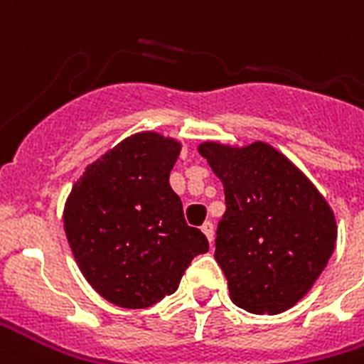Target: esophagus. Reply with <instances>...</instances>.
Segmentation results:
<instances>
[{"instance_id":"1","label":"esophagus","mask_w":364,"mask_h":364,"mask_svg":"<svg viewBox=\"0 0 364 364\" xmlns=\"http://www.w3.org/2000/svg\"><path fill=\"white\" fill-rule=\"evenodd\" d=\"M202 231H204V235L208 237V240H210V242H213V223L212 221H206V223L202 225Z\"/></svg>"}]
</instances>
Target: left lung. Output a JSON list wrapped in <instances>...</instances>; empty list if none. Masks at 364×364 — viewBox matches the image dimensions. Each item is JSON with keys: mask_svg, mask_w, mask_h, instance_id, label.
Segmentation results:
<instances>
[{"mask_svg": "<svg viewBox=\"0 0 364 364\" xmlns=\"http://www.w3.org/2000/svg\"><path fill=\"white\" fill-rule=\"evenodd\" d=\"M198 152L225 188L215 262L231 301L279 315L298 304L326 267L336 215L311 179L263 141L232 146L204 141Z\"/></svg>", "mask_w": 364, "mask_h": 364, "instance_id": "8db88e82", "label": "left lung"}]
</instances>
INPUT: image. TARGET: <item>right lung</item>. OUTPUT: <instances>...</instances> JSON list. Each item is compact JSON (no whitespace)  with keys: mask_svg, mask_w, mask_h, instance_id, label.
I'll return each mask as SVG.
<instances>
[{"mask_svg":"<svg viewBox=\"0 0 364 364\" xmlns=\"http://www.w3.org/2000/svg\"><path fill=\"white\" fill-rule=\"evenodd\" d=\"M183 143L133 133L85 170L63 210L66 240L97 294L124 309H145L176 292L208 238L188 227L170 171Z\"/></svg>","mask_w":364,"mask_h":364,"instance_id":"obj_1","label":"right lung"}]
</instances>
